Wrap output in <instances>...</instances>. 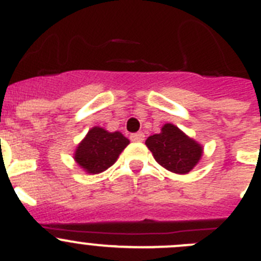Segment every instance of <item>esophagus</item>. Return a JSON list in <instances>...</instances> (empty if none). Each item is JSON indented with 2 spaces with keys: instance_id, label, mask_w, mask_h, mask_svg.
<instances>
[{
  "instance_id": "1",
  "label": "esophagus",
  "mask_w": 261,
  "mask_h": 261,
  "mask_svg": "<svg viewBox=\"0 0 261 261\" xmlns=\"http://www.w3.org/2000/svg\"><path fill=\"white\" fill-rule=\"evenodd\" d=\"M130 140L133 142H142L145 140V135L142 132L133 133V135H130Z\"/></svg>"
}]
</instances>
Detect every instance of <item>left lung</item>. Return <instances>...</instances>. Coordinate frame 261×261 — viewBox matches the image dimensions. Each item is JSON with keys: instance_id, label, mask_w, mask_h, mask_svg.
<instances>
[{"instance_id": "obj_1", "label": "left lung", "mask_w": 261, "mask_h": 261, "mask_svg": "<svg viewBox=\"0 0 261 261\" xmlns=\"http://www.w3.org/2000/svg\"><path fill=\"white\" fill-rule=\"evenodd\" d=\"M145 144L159 165L180 175L188 174L204 153L202 145L170 123L162 126L161 133L147 137Z\"/></svg>"}]
</instances>
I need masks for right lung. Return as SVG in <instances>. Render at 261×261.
Here are the masks:
<instances>
[{"instance_id":"right-lung-1","label":"right lung","mask_w":261,"mask_h":261,"mask_svg":"<svg viewBox=\"0 0 261 261\" xmlns=\"http://www.w3.org/2000/svg\"><path fill=\"white\" fill-rule=\"evenodd\" d=\"M129 140L120 132L93 126L74 150V161L87 174H100L114 165Z\"/></svg>"}]
</instances>
